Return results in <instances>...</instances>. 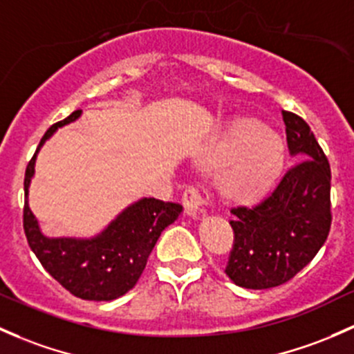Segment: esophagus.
<instances>
[{
	"mask_svg": "<svg viewBox=\"0 0 354 354\" xmlns=\"http://www.w3.org/2000/svg\"><path fill=\"white\" fill-rule=\"evenodd\" d=\"M183 205L188 215L196 217V215L203 214V205H205V198H203L202 193L196 188L189 187L185 189L183 193Z\"/></svg>",
	"mask_w": 354,
	"mask_h": 354,
	"instance_id": "34e87169",
	"label": "esophagus"
}]
</instances>
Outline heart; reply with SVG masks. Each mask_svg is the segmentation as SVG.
Returning <instances> with one entry per match:
<instances>
[{
  "mask_svg": "<svg viewBox=\"0 0 354 354\" xmlns=\"http://www.w3.org/2000/svg\"><path fill=\"white\" fill-rule=\"evenodd\" d=\"M215 159L227 169L222 188L236 198H256L273 185L285 161L283 140L256 120H239L218 144Z\"/></svg>",
  "mask_w": 354,
  "mask_h": 354,
  "instance_id": "1",
  "label": "heart"
}]
</instances>
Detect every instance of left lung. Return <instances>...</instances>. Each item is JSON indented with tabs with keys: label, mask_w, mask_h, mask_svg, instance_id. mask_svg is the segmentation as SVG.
<instances>
[{
	"label": "left lung",
	"mask_w": 354,
	"mask_h": 354,
	"mask_svg": "<svg viewBox=\"0 0 354 354\" xmlns=\"http://www.w3.org/2000/svg\"><path fill=\"white\" fill-rule=\"evenodd\" d=\"M286 144L297 162L254 205L230 208L234 244L225 274L236 285L265 290L292 280L329 236L330 166L299 115L281 111Z\"/></svg>",
	"instance_id": "obj_1"
}]
</instances>
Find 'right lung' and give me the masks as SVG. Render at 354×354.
Here are the masks:
<instances>
[{"label":"right lung","mask_w":354,"mask_h":354,"mask_svg":"<svg viewBox=\"0 0 354 354\" xmlns=\"http://www.w3.org/2000/svg\"><path fill=\"white\" fill-rule=\"evenodd\" d=\"M81 110L47 130L39 149L62 125L74 122ZM37 149V151H39ZM35 156L25 171L24 229L28 245L40 265L74 297L83 300H115L133 288L146 268L149 254L167 225L180 217V203L142 198L125 208L115 221L91 239L47 237L28 207V187L33 176Z\"/></svg>","instance_id":"1"}]
</instances>
